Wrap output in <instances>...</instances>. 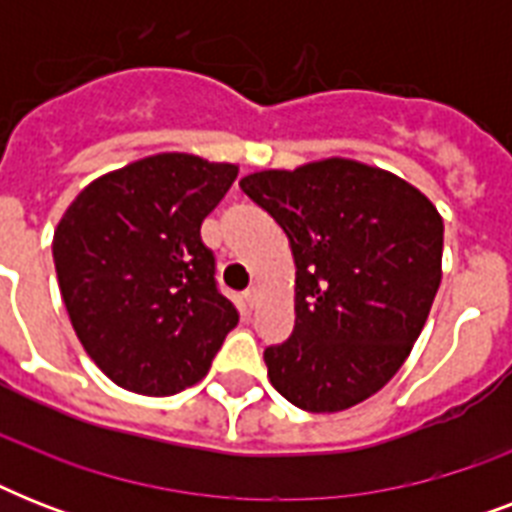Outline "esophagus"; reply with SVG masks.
I'll return each instance as SVG.
<instances>
[{"label":"esophagus","mask_w":512,"mask_h":512,"mask_svg":"<svg viewBox=\"0 0 512 512\" xmlns=\"http://www.w3.org/2000/svg\"><path fill=\"white\" fill-rule=\"evenodd\" d=\"M257 295H260V292H257V287H249L247 292H244V303H247L249 308H255V305H257Z\"/></svg>","instance_id":"esophagus-1"}]
</instances>
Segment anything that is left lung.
Here are the masks:
<instances>
[{
  "label": "left lung",
  "mask_w": 512,
  "mask_h": 512,
  "mask_svg": "<svg viewBox=\"0 0 512 512\" xmlns=\"http://www.w3.org/2000/svg\"><path fill=\"white\" fill-rule=\"evenodd\" d=\"M295 255V332L265 348L271 385L305 412L361 404L401 369L441 284L444 220L412 183L353 159L241 177Z\"/></svg>",
  "instance_id": "8db88e82"
}]
</instances>
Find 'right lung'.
<instances>
[{
  "label": "right lung",
  "instance_id": "obj_1",
  "mask_svg": "<svg viewBox=\"0 0 512 512\" xmlns=\"http://www.w3.org/2000/svg\"><path fill=\"white\" fill-rule=\"evenodd\" d=\"M236 175V164L193 154L146 156L92 180L60 217L52 260L68 319L119 388H191L239 324L201 241Z\"/></svg>",
  "mask_w": 512,
  "mask_h": 512
}]
</instances>
